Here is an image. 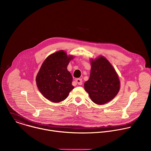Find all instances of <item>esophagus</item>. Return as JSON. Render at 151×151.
<instances>
[{"label":"esophagus","instance_id":"34e87169","mask_svg":"<svg viewBox=\"0 0 151 151\" xmlns=\"http://www.w3.org/2000/svg\"><path fill=\"white\" fill-rule=\"evenodd\" d=\"M76 81L77 82V83L78 84V85H81L83 82H82V80L81 78H77L76 80Z\"/></svg>","mask_w":151,"mask_h":151}]
</instances>
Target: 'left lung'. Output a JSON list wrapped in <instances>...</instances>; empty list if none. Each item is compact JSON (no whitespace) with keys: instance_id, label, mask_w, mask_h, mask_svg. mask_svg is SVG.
Wrapping results in <instances>:
<instances>
[{"instance_id":"8db88e82","label":"left lung","mask_w":151,"mask_h":151,"mask_svg":"<svg viewBox=\"0 0 151 151\" xmlns=\"http://www.w3.org/2000/svg\"><path fill=\"white\" fill-rule=\"evenodd\" d=\"M89 79L84 84V90L96 104L104 105L112 100L120 88V81L115 70L103 56L90 59Z\"/></svg>"}]
</instances>
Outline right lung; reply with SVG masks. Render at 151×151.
Here are the masks:
<instances>
[{
    "mask_svg": "<svg viewBox=\"0 0 151 151\" xmlns=\"http://www.w3.org/2000/svg\"><path fill=\"white\" fill-rule=\"evenodd\" d=\"M74 56L61 50L48 56L36 76L38 89L49 101L58 103L65 100L74 88L73 77L67 66Z\"/></svg>",
    "mask_w": 151,
    "mask_h": 151,
    "instance_id": "1",
    "label": "right lung"
}]
</instances>
